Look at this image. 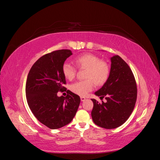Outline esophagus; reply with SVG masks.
Returning <instances> with one entry per match:
<instances>
[{"instance_id":"obj_1","label":"esophagus","mask_w":160,"mask_h":160,"mask_svg":"<svg viewBox=\"0 0 160 160\" xmlns=\"http://www.w3.org/2000/svg\"><path fill=\"white\" fill-rule=\"evenodd\" d=\"M85 99H86V98H84V97H81V101H84Z\"/></svg>"}]
</instances>
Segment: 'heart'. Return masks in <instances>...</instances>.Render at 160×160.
Wrapping results in <instances>:
<instances>
[{
  "instance_id": "b5f03b06",
  "label": "heart",
  "mask_w": 160,
  "mask_h": 160,
  "mask_svg": "<svg viewBox=\"0 0 160 160\" xmlns=\"http://www.w3.org/2000/svg\"><path fill=\"white\" fill-rule=\"evenodd\" d=\"M77 68L85 69V78L71 85V90L74 93L81 96H85L93 89L94 83L96 85H104L109 79L110 66L107 62L91 53H85L77 56L74 60ZM62 72L68 80L73 79L77 73V68L69 62H65L62 66Z\"/></svg>"
}]
</instances>
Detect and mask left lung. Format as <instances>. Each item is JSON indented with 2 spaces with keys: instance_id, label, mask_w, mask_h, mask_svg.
Segmentation results:
<instances>
[{
  "instance_id": "8db88e82",
  "label": "left lung",
  "mask_w": 160,
  "mask_h": 160,
  "mask_svg": "<svg viewBox=\"0 0 160 160\" xmlns=\"http://www.w3.org/2000/svg\"><path fill=\"white\" fill-rule=\"evenodd\" d=\"M110 75L107 82L95 95L106 102L92 99L91 116L99 127L114 129L123 124L132 114L137 99L136 81L129 66L119 55L111 58Z\"/></svg>"
}]
</instances>
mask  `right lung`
Segmentation results:
<instances>
[{
	"instance_id": "obj_1",
	"label": "right lung",
	"mask_w": 160,
	"mask_h": 160,
	"mask_svg": "<svg viewBox=\"0 0 160 160\" xmlns=\"http://www.w3.org/2000/svg\"><path fill=\"white\" fill-rule=\"evenodd\" d=\"M72 52L69 49L52 51L40 57L28 72L26 96L33 115L50 129H59L69 124L75 117L80 98L67 90L65 98L58 97L66 88L62 66Z\"/></svg>"
}]
</instances>
